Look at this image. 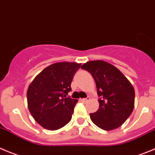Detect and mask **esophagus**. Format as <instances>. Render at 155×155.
<instances>
[{"label": "esophagus", "instance_id": "obj_1", "mask_svg": "<svg viewBox=\"0 0 155 155\" xmlns=\"http://www.w3.org/2000/svg\"><path fill=\"white\" fill-rule=\"evenodd\" d=\"M80 100H81V101L86 102V101H88L90 100V97H87L86 98H82V99H80Z\"/></svg>", "mask_w": 155, "mask_h": 155}]
</instances>
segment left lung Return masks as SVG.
I'll list each match as a JSON object with an SVG mask.
<instances>
[{
	"label": "left lung",
	"instance_id": "8db88e82",
	"mask_svg": "<svg viewBox=\"0 0 155 155\" xmlns=\"http://www.w3.org/2000/svg\"><path fill=\"white\" fill-rule=\"evenodd\" d=\"M81 68L93 76L100 97L98 110L90 114L91 121L104 130L122 126L134 108L135 90L131 82L117 67L106 61H88Z\"/></svg>",
	"mask_w": 155,
	"mask_h": 155
}]
</instances>
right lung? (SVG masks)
Masks as SVG:
<instances>
[{
	"label": "right lung",
	"mask_w": 155,
	"mask_h": 155,
	"mask_svg": "<svg viewBox=\"0 0 155 155\" xmlns=\"http://www.w3.org/2000/svg\"><path fill=\"white\" fill-rule=\"evenodd\" d=\"M81 64L58 62L37 75L27 90V103L35 120L43 128L57 130L71 120L77 99L67 97Z\"/></svg>",
	"instance_id": "add662e5"
}]
</instances>
